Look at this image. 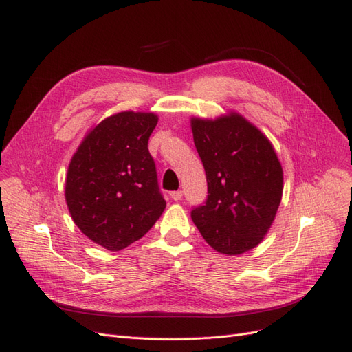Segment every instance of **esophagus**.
<instances>
[{
	"mask_svg": "<svg viewBox=\"0 0 352 352\" xmlns=\"http://www.w3.org/2000/svg\"><path fill=\"white\" fill-rule=\"evenodd\" d=\"M182 197H184V190H173V192H170V198L175 201H180Z\"/></svg>",
	"mask_w": 352,
	"mask_h": 352,
	"instance_id": "34e87169",
	"label": "esophagus"
}]
</instances>
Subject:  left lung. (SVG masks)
<instances>
[{"label":"left lung","mask_w":352,"mask_h":352,"mask_svg":"<svg viewBox=\"0 0 352 352\" xmlns=\"http://www.w3.org/2000/svg\"><path fill=\"white\" fill-rule=\"evenodd\" d=\"M208 197L190 212L202 238L225 255L247 252L267 235L283 192V170L269 138L236 111L190 117Z\"/></svg>","instance_id":"1"}]
</instances>
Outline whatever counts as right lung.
<instances>
[{"mask_svg": "<svg viewBox=\"0 0 352 352\" xmlns=\"http://www.w3.org/2000/svg\"><path fill=\"white\" fill-rule=\"evenodd\" d=\"M158 116L120 111L85 135L73 154L65 186L70 216L85 236L109 251L141 239L163 214L148 140Z\"/></svg>", "mask_w": 352, "mask_h": 352, "instance_id": "add662e5", "label": "right lung"}]
</instances>
